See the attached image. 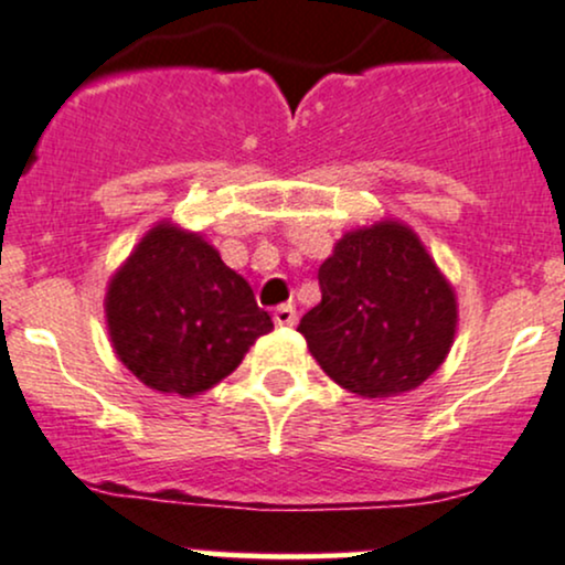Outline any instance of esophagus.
Instances as JSON below:
<instances>
[{"mask_svg":"<svg viewBox=\"0 0 565 565\" xmlns=\"http://www.w3.org/2000/svg\"><path fill=\"white\" fill-rule=\"evenodd\" d=\"M274 321L276 327H295L297 323V310L291 305H278L274 310Z\"/></svg>","mask_w":565,"mask_h":565,"instance_id":"obj_1","label":"esophagus"}]
</instances>
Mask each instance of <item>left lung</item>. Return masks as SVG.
<instances>
[{
	"instance_id": "left-lung-1",
	"label": "left lung",
	"mask_w": 565,
	"mask_h": 565,
	"mask_svg": "<svg viewBox=\"0 0 565 565\" xmlns=\"http://www.w3.org/2000/svg\"><path fill=\"white\" fill-rule=\"evenodd\" d=\"M321 302L297 332L345 391L391 398L419 387L449 355L457 297L408 225L345 233L319 268Z\"/></svg>"
}]
</instances>
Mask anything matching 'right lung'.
Returning a JSON list of instances; mask_svg holds the SVG:
<instances>
[{"label": "right lung", "instance_id": "obj_1", "mask_svg": "<svg viewBox=\"0 0 565 565\" xmlns=\"http://www.w3.org/2000/svg\"><path fill=\"white\" fill-rule=\"evenodd\" d=\"M119 361L142 385L183 398L217 385L274 329L255 291L201 233L153 225L106 291Z\"/></svg>", "mask_w": 565, "mask_h": 565}]
</instances>
